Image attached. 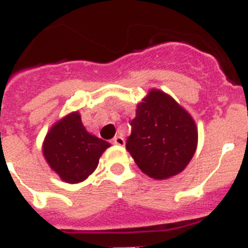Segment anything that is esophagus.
I'll use <instances>...</instances> for the list:
<instances>
[{
	"label": "esophagus",
	"instance_id": "34e87169",
	"mask_svg": "<svg viewBox=\"0 0 248 248\" xmlns=\"http://www.w3.org/2000/svg\"><path fill=\"white\" fill-rule=\"evenodd\" d=\"M112 143H114V144H118V146H124L125 140H124V138H123L122 136H116L112 139Z\"/></svg>",
	"mask_w": 248,
	"mask_h": 248
}]
</instances>
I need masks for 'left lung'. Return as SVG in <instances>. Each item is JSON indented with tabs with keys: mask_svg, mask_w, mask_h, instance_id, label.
<instances>
[{
	"mask_svg": "<svg viewBox=\"0 0 248 248\" xmlns=\"http://www.w3.org/2000/svg\"><path fill=\"white\" fill-rule=\"evenodd\" d=\"M125 148L143 172L169 179L193 158L198 130L193 118L165 92L152 90L137 106Z\"/></svg>",
	"mask_w": 248,
	"mask_h": 248,
	"instance_id": "left-lung-1",
	"label": "left lung"
}]
</instances>
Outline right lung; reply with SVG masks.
Masks as SVG:
<instances>
[{
	"label": "right lung",
	"instance_id": "obj_1",
	"mask_svg": "<svg viewBox=\"0 0 248 248\" xmlns=\"http://www.w3.org/2000/svg\"><path fill=\"white\" fill-rule=\"evenodd\" d=\"M110 143L91 136L78 112L59 120L46 134L43 152L46 162L65 183H81L97 167L99 158Z\"/></svg>",
	"mask_w": 248,
	"mask_h": 248
}]
</instances>
